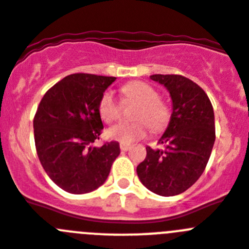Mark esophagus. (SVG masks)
Instances as JSON below:
<instances>
[{
	"label": "esophagus",
	"instance_id": "34e87169",
	"mask_svg": "<svg viewBox=\"0 0 249 249\" xmlns=\"http://www.w3.org/2000/svg\"><path fill=\"white\" fill-rule=\"evenodd\" d=\"M120 148H121V151H122V152H126V151H128L129 148H131V144H129V143H122V142H121Z\"/></svg>",
	"mask_w": 249,
	"mask_h": 249
}]
</instances>
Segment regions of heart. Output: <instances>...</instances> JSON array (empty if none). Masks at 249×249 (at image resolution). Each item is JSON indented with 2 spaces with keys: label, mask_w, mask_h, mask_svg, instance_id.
Masks as SVG:
<instances>
[{
  "label": "heart",
  "mask_w": 249,
  "mask_h": 249,
  "mask_svg": "<svg viewBox=\"0 0 249 249\" xmlns=\"http://www.w3.org/2000/svg\"><path fill=\"white\" fill-rule=\"evenodd\" d=\"M124 101H135L138 106L132 113V122H121L109 127L106 135L109 140L118 141L122 143H131L141 140L147 135L146 124L152 132H160L168 124L171 111L160 100L158 92L152 86L141 81L126 83L122 87ZM98 112L105 122L111 123L120 116V105L112 91H106L101 96L98 103Z\"/></svg>",
  "instance_id": "heart-1"
}]
</instances>
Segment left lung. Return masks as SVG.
Segmentation results:
<instances>
[{"label":"left lung","mask_w":249,"mask_h":249,"mask_svg":"<svg viewBox=\"0 0 249 249\" xmlns=\"http://www.w3.org/2000/svg\"><path fill=\"white\" fill-rule=\"evenodd\" d=\"M172 100V114L158 143L146 147L137 175L147 190L163 197L179 195L197 182L206 168L215 140L214 112L206 92L179 74H152Z\"/></svg>","instance_id":"1"}]
</instances>
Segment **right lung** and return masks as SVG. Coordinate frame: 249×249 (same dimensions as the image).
<instances>
[{
    "mask_svg": "<svg viewBox=\"0 0 249 249\" xmlns=\"http://www.w3.org/2000/svg\"><path fill=\"white\" fill-rule=\"evenodd\" d=\"M116 77L74 73L48 89L34 120L37 155L48 177L63 191L82 195L106 182L120 143L93 146L103 129L98 103Z\"/></svg>",
    "mask_w": 249,
    "mask_h": 249,
    "instance_id": "right-lung-1",
    "label": "right lung"
}]
</instances>
